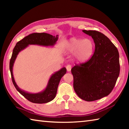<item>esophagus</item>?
I'll return each instance as SVG.
<instances>
[{
    "label": "esophagus",
    "mask_w": 129,
    "mask_h": 129,
    "mask_svg": "<svg viewBox=\"0 0 129 129\" xmlns=\"http://www.w3.org/2000/svg\"><path fill=\"white\" fill-rule=\"evenodd\" d=\"M66 68H67V70L68 72H69L71 71V69H72V66H71L70 65H68L67 67H66Z\"/></svg>",
    "instance_id": "esophagus-1"
}]
</instances>
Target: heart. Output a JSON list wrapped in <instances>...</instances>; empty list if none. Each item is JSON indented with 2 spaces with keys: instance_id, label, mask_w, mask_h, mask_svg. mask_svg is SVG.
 I'll list each match as a JSON object with an SVG mask.
<instances>
[{
  "instance_id": "b5f03b06",
  "label": "heart",
  "mask_w": 129,
  "mask_h": 129,
  "mask_svg": "<svg viewBox=\"0 0 129 129\" xmlns=\"http://www.w3.org/2000/svg\"><path fill=\"white\" fill-rule=\"evenodd\" d=\"M64 49L67 53L74 54L76 61L83 62L91 56L94 51V44L90 39L72 38L65 43Z\"/></svg>"
}]
</instances>
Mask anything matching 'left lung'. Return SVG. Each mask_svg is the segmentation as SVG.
I'll return each instance as SVG.
<instances>
[{"label":"left lung","instance_id":"left-lung-1","mask_svg":"<svg viewBox=\"0 0 129 129\" xmlns=\"http://www.w3.org/2000/svg\"><path fill=\"white\" fill-rule=\"evenodd\" d=\"M83 31L94 40L95 51L88 61L72 69L73 86L81 99L92 101L106 96L114 89L120 73L119 54L103 33L95 30Z\"/></svg>","mask_w":129,"mask_h":129}]
</instances>
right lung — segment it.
Returning <instances> with one entry per match:
<instances>
[{"mask_svg": "<svg viewBox=\"0 0 129 129\" xmlns=\"http://www.w3.org/2000/svg\"><path fill=\"white\" fill-rule=\"evenodd\" d=\"M57 40H58V35L55 37L45 33H35L29 34L28 36L24 38L22 40L19 41L16 43L14 48L13 49V54L9 64L13 83L18 91L30 102L37 104H43L47 103L53 100L56 96L59 82L61 78L67 73V69L64 67L53 74L49 79L47 86L43 91L38 93H29L20 89V87L15 83L13 73V68L15 59L19 52L28 47L29 45L53 46L56 44Z\"/></svg>", "mask_w": 129, "mask_h": 129, "instance_id": "add662e5", "label": "right lung"}]
</instances>
